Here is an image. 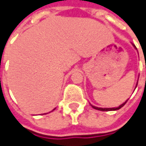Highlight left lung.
Wrapping results in <instances>:
<instances>
[{"instance_id": "left-lung-1", "label": "left lung", "mask_w": 146, "mask_h": 146, "mask_svg": "<svg viewBox=\"0 0 146 146\" xmlns=\"http://www.w3.org/2000/svg\"><path fill=\"white\" fill-rule=\"evenodd\" d=\"M135 47V46H134ZM128 101V100H127ZM127 101L125 102H123V104H121L119 107H116V108H98V107H95V106H93V105H91L92 107L94 109V110H101V111H110V110H120L122 107H123L124 106V104L127 102Z\"/></svg>"}]
</instances>
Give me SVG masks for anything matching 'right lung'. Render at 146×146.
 Returning <instances> with one entry per match:
<instances>
[{"mask_svg": "<svg viewBox=\"0 0 146 146\" xmlns=\"http://www.w3.org/2000/svg\"><path fill=\"white\" fill-rule=\"evenodd\" d=\"M54 110H55V109H54Z\"/></svg>", "mask_w": 146, "mask_h": 146, "instance_id": "1", "label": "right lung"}]
</instances>
